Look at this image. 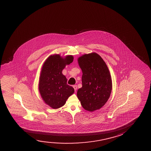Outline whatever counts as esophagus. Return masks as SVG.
<instances>
[{"label":"esophagus","instance_id":"1","mask_svg":"<svg viewBox=\"0 0 151 151\" xmlns=\"http://www.w3.org/2000/svg\"><path fill=\"white\" fill-rule=\"evenodd\" d=\"M73 88H74V89L75 91L76 92L77 89V85H74V86H73Z\"/></svg>","mask_w":151,"mask_h":151}]
</instances>
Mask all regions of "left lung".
<instances>
[{"label": "left lung", "instance_id": "1", "mask_svg": "<svg viewBox=\"0 0 151 151\" xmlns=\"http://www.w3.org/2000/svg\"><path fill=\"white\" fill-rule=\"evenodd\" d=\"M78 63L83 72L82 86L77 96L87 111L93 112L105 105L111 92V77L107 65L96 52L79 57Z\"/></svg>", "mask_w": 151, "mask_h": 151}]
</instances>
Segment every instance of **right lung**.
I'll return each instance as SVG.
<instances>
[{"label": "right lung", "instance_id": "1", "mask_svg": "<svg viewBox=\"0 0 151 151\" xmlns=\"http://www.w3.org/2000/svg\"><path fill=\"white\" fill-rule=\"evenodd\" d=\"M74 57L59 54L51 55L42 67L39 82V91L44 102L56 109L65 105L67 99L74 92L68 85L67 79L62 74L66 65L72 63Z\"/></svg>", "mask_w": 151, "mask_h": 151}]
</instances>
